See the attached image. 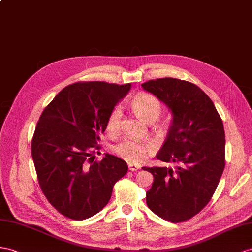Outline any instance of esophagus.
I'll return each mask as SVG.
<instances>
[{
  "mask_svg": "<svg viewBox=\"0 0 252 252\" xmlns=\"http://www.w3.org/2000/svg\"><path fill=\"white\" fill-rule=\"evenodd\" d=\"M140 168V166H137V165H128V169H130L131 171H136Z\"/></svg>",
  "mask_w": 252,
  "mask_h": 252,
  "instance_id": "1",
  "label": "esophagus"
}]
</instances>
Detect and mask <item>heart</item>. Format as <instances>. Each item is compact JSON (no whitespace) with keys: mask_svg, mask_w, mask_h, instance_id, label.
Segmentation results:
<instances>
[{"mask_svg":"<svg viewBox=\"0 0 252 252\" xmlns=\"http://www.w3.org/2000/svg\"><path fill=\"white\" fill-rule=\"evenodd\" d=\"M133 111L136 113L140 118L147 122H154L162 112V103L150 94L140 93L134 96L131 102ZM122 117V111L119 105L113 107L109 112L106 119V130L109 133H116L120 127V122ZM152 146L149 144L140 143L133 139H125L116 145L115 151L119 156L125 158L126 162L131 164H139L143 162L148 153L151 152Z\"/></svg>","mask_w":252,"mask_h":252,"instance_id":"1","label":"heart"}]
</instances>
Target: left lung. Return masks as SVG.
Listing matches in <instances>:
<instances>
[{
  "label": "left lung",
  "mask_w": 252,
  "mask_h": 252,
  "mask_svg": "<svg viewBox=\"0 0 252 252\" xmlns=\"http://www.w3.org/2000/svg\"><path fill=\"white\" fill-rule=\"evenodd\" d=\"M170 109L171 126L157 158L176 168L144 167L154 178L149 209L173 223L195 216L209 203L224 168V130L214 103L195 84L172 77L141 84Z\"/></svg>",
  "instance_id": "1"
}]
</instances>
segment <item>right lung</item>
<instances>
[{"label": "right lung", "instance_id": "add662e5", "mask_svg": "<svg viewBox=\"0 0 252 252\" xmlns=\"http://www.w3.org/2000/svg\"><path fill=\"white\" fill-rule=\"evenodd\" d=\"M131 84L79 82L64 87L44 108L32 140L38 182L61 214L83 220L111 199L115 183L127 172L124 159L106 153L94 162L109 112Z\"/></svg>", "mask_w": 252, "mask_h": 252}]
</instances>
